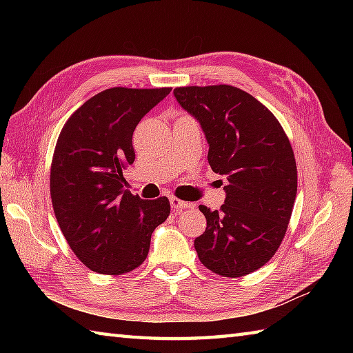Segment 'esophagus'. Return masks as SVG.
I'll return each instance as SVG.
<instances>
[{"label":"esophagus","instance_id":"esophagus-1","mask_svg":"<svg viewBox=\"0 0 353 353\" xmlns=\"http://www.w3.org/2000/svg\"><path fill=\"white\" fill-rule=\"evenodd\" d=\"M170 203H171V208L174 209V211H182V209L192 208V205H191V203H188V201H183V200L177 199V197H172V199H170Z\"/></svg>","mask_w":353,"mask_h":353}]
</instances>
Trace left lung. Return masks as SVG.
Instances as JSON below:
<instances>
[{"instance_id": "left-lung-1", "label": "left lung", "mask_w": 353, "mask_h": 353, "mask_svg": "<svg viewBox=\"0 0 353 353\" xmlns=\"http://www.w3.org/2000/svg\"><path fill=\"white\" fill-rule=\"evenodd\" d=\"M179 104L200 123L208 162L226 176L220 211L200 205L206 230L194 247L206 268L245 276L273 258L287 232L297 194L294 153L264 104L229 85L176 88Z\"/></svg>"}]
</instances>
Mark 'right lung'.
<instances>
[{"label": "right lung", "mask_w": 353, "mask_h": 353, "mask_svg": "<svg viewBox=\"0 0 353 353\" xmlns=\"http://www.w3.org/2000/svg\"><path fill=\"white\" fill-rule=\"evenodd\" d=\"M171 88H110L74 112L51 162L52 209L74 254L95 273L139 267L153 230L170 215L167 197L142 200L124 190L123 170L134 161L133 132Z\"/></svg>", "instance_id": "add662e5"}]
</instances>
